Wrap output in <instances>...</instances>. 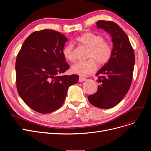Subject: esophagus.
Listing matches in <instances>:
<instances>
[{
    "instance_id": "34e87169",
    "label": "esophagus",
    "mask_w": 151,
    "mask_h": 151,
    "mask_svg": "<svg viewBox=\"0 0 151 151\" xmlns=\"http://www.w3.org/2000/svg\"><path fill=\"white\" fill-rule=\"evenodd\" d=\"M85 80H86L85 78H83V77L79 78V81H80V82H83V81H84Z\"/></svg>"
}]
</instances>
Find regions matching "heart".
Returning a JSON list of instances; mask_svg holds the SVG:
<instances>
[{
  "mask_svg": "<svg viewBox=\"0 0 151 151\" xmlns=\"http://www.w3.org/2000/svg\"><path fill=\"white\" fill-rule=\"evenodd\" d=\"M76 41L89 48L88 58L86 61H79L75 63L71 70L75 74L81 76H87L93 73L97 68L96 62L100 65H104L111 60L113 54V49L111 44L104 41L102 36L92 32H86L76 39ZM64 58L72 62L75 60L73 46L68 44L62 50Z\"/></svg>",
  "mask_w": 151,
  "mask_h": 151,
  "instance_id": "obj_1",
  "label": "heart"
}]
</instances>
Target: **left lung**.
Segmentation results:
<instances>
[{
  "mask_svg": "<svg viewBox=\"0 0 151 151\" xmlns=\"http://www.w3.org/2000/svg\"><path fill=\"white\" fill-rule=\"evenodd\" d=\"M98 29H103L112 38L113 54L111 60L96 75L100 83L96 93L88 99L94 106L108 109L119 103L129 91L132 84L134 53L125 32L115 22L99 21Z\"/></svg>",
  "mask_w": 151,
  "mask_h": 151,
  "instance_id": "8db88e82",
  "label": "left lung"
}]
</instances>
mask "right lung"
<instances>
[{"label": "right lung", "instance_id": "add662e5", "mask_svg": "<svg viewBox=\"0 0 151 151\" xmlns=\"http://www.w3.org/2000/svg\"><path fill=\"white\" fill-rule=\"evenodd\" d=\"M68 39L58 31L45 29L31 34L16 60V83L21 98L32 109L50 113L59 109L78 75H59L69 69L62 54Z\"/></svg>", "mask_w": 151, "mask_h": 151}]
</instances>
